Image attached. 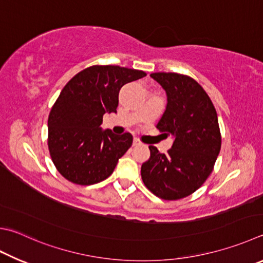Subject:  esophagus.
<instances>
[{"label":"esophagus","mask_w":263,"mask_h":263,"mask_svg":"<svg viewBox=\"0 0 263 263\" xmlns=\"http://www.w3.org/2000/svg\"><path fill=\"white\" fill-rule=\"evenodd\" d=\"M142 145V142L138 139V138H135V139H133V146H141Z\"/></svg>","instance_id":"34e87169"}]
</instances>
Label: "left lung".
I'll list each match as a JSON object with an SVG mask.
<instances>
[{
	"label": "left lung",
	"instance_id": "8db88e82",
	"mask_svg": "<svg viewBox=\"0 0 263 263\" xmlns=\"http://www.w3.org/2000/svg\"><path fill=\"white\" fill-rule=\"evenodd\" d=\"M166 94V107L156 127L174 138L162 154L149 146L141 178L156 197L178 200L195 192L213 171L221 149L217 114L208 94L194 79L174 72L152 73Z\"/></svg>",
	"mask_w": 263,
	"mask_h": 263
}]
</instances>
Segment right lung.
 <instances>
[{"label":"right lung","instance_id":"add662e5","mask_svg":"<svg viewBox=\"0 0 263 263\" xmlns=\"http://www.w3.org/2000/svg\"><path fill=\"white\" fill-rule=\"evenodd\" d=\"M144 71L94 65L80 71L62 89L48 118V148L56 169L71 183L92 185L108 178L131 147L130 133L102 130L104 114L116 112L124 85Z\"/></svg>","mask_w":263,"mask_h":263}]
</instances>
